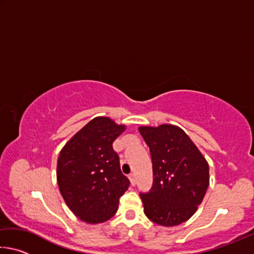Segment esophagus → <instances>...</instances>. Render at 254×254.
Here are the masks:
<instances>
[{
  "label": "esophagus",
  "mask_w": 254,
  "mask_h": 254,
  "mask_svg": "<svg viewBox=\"0 0 254 254\" xmlns=\"http://www.w3.org/2000/svg\"><path fill=\"white\" fill-rule=\"evenodd\" d=\"M128 179H130V182H131V185H132V186H135V184H136L135 176L133 175V174H131L130 176H128Z\"/></svg>",
  "instance_id": "34e87169"
}]
</instances>
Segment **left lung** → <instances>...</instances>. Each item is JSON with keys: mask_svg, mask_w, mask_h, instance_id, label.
Here are the masks:
<instances>
[{"mask_svg": "<svg viewBox=\"0 0 254 254\" xmlns=\"http://www.w3.org/2000/svg\"><path fill=\"white\" fill-rule=\"evenodd\" d=\"M152 158L153 186L141 194L145 216L171 227L188 221L209 186V167L186 132L174 124L139 127Z\"/></svg>", "mask_w": 254, "mask_h": 254, "instance_id": "left-lung-1", "label": "left lung"}]
</instances>
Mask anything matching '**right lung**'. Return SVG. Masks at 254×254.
Wrapping results in <instances>:
<instances>
[{"instance_id":"add662e5","label":"right lung","mask_w":254,"mask_h":254,"mask_svg":"<svg viewBox=\"0 0 254 254\" xmlns=\"http://www.w3.org/2000/svg\"><path fill=\"white\" fill-rule=\"evenodd\" d=\"M107 117H97L70 137L59 153L57 183L66 205L88 224L114 216L130 185L120 168L114 140L126 131Z\"/></svg>"}]
</instances>
